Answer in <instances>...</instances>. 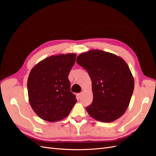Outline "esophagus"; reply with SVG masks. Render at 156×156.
Wrapping results in <instances>:
<instances>
[{
    "label": "esophagus",
    "mask_w": 156,
    "mask_h": 156,
    "mask_svg": "<svg viewBox=\"0 0 156 156\" xmlns=\"http://www.w3.org/2000/svg\"><path fill=\"white\" fill-rule=\"evenodd\" d=\"M83 94V92L79 93V94H77V98L78 99V100H79V99H80V98H81L82 97Z\"/></svg>",
    "instance_id": "1"
}]
</instances>
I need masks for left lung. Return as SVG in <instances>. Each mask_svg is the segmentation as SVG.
I'll use <instances>...</instances> for the list:
<instances>
[{
    "label": "left lung",
    "instance_id": "1",
    "mask_svg": "<svg viewBox=\"0 0 156 156\" xmlns=\"http://www.w3.org/2000/svg\"><path fill=\"white\" fill-rule=\"evenodd\" d=\"M77 63L91 79L93 101L86 107L88 115L102 122L123 115L129 105L134 79L125 60L115 54L93 49L80 54Z\"/></svg>",
    "mask_w": 156,
    "mask_h": 156
}]
</instances>
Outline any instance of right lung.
<instances>
[{
	"mask_svg": "<svg viewBox=\"0 0 156 156\" xmlns=\"http://www.w3.org/2000/svg\"><path fill=\"white\" fill-rule=\"evenodd\" d=\"M76 56L75 53L51 56L31 69L27 81L29 100L41 119L51 122L62 120L77 102L68 79Z\"/></svg>",
	"mask_w": 156,
	"mask_h": 156,
	"instance_id": "1",
	"label": "right lung"
}]
</instances>
